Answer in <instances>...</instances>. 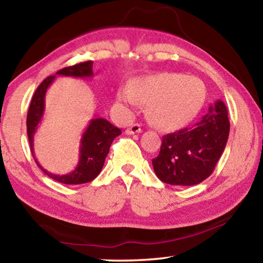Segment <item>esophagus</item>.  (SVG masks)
Here are the masks:
<instances>
[{
	"label": "esophagus",
	"instance_id": "esophagus-1",
	"mask_svg": "<svg viewBox=\"0 0 263 263\" xmlns=\"http://www.w3.org/2000/svg\"><path fill=\"white\" fill-rule=\"evenodd\" d=\"M141 131V126L140 124H133L131 127H128L127 130L125 131L126 135H136V133H139Z\"/></svg>",
	"mask_w": 263,
	"mask_h": 263
}]
</instances>
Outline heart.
<instances>
[{"instance_id":"obj_1","label":"heart","mask_w":263,"mask_h":263,"mask_svg":"<svg viewBox=\"0 0 263 263\" xmlns=\"http://www.w3.org/2000/svg\"><path fill=\"white\" fill-rule=\"evenodd\" d=\"M118 102L135 109L147 104L149 121L161 128H177L193 121L205 100L202 80L177 73H163L137 80L118 92Z\"/></svg>"}]
</instances>
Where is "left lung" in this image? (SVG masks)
Masks as SVG:
<instances>
[{"instance_id":"8db88e82","label":"left lung","mask_w":263,"mask_h":263,"mask_svg":"<svg viewBox=\"0 0 263 263\" xmlns=\"http://www.w3.org/2000/svg\"><path fill=\"white\" fill-rule=\"evenodd\" d=\"M228 114L219 100L194 126L163 136L160 153L152 160L159 179L172 185H195L208 179L229 139Z\"/></svg>"}]
</instances>
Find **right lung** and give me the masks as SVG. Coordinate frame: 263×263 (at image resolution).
I'll list each match as a JSON object with an SVG mask.
<instances>
[{
    "label": "right lung",
    "instance_id": "right-lung-1",
    "mask_svg": "<svg viewBox=\"0 0 263 263\" xmlns=\"http://www.w3.org/2000/svg\"><path fill=\"white\" fill-rule=\"evenodd\" d=\"M55 75H64V77L73 78H91L92 73V61L81 62V64L69 66L60 70H58ZM55 75L46 78L39 84L37 90L31 100V103L26 117V130L35 163L45 173L47 176L64 184H82L90 182L100 174L105 161L106 155L109 153L110 146L116 137L122 135L121 128L116 127L110 122L104 118H94L89 123L86 131L83 132L80 145V158L77 168L73 172L65 175H57L44 169L33 153V137L37 131L39 123L42 122L44 111H45V95L48 87L54 81Z\"/></svg>",
    "mask_w": 263,
    "mask_h": 263
}]
</instances>
